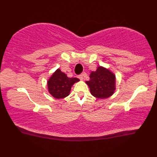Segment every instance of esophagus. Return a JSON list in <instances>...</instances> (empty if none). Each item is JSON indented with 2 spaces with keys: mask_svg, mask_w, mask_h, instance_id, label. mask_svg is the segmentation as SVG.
Masks as SVG:
<instances>
[{
  "mask_svg": "<svg viewBox=\"0 0 157 157\" xmlns=\"http://www.w3.org/2000/svg\"><path fill=\"white\" fill-rule=\"evenodd\" d=\"M84 75H85V73H81L80 75H78V78H79V79H82H82H84Z\"/></svg>",
  "mask_w": 157,
  "mask_h": 157,
  "instance_id": "1",
  "label": "esophagus"
}]
</instances>
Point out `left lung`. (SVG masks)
Returning a JSON list of instances; mask_svg holds the SVG:
<instances>
[{"label":"left lung","mask_w":157,"mask_h":157,"mask_svg":"<svg viewBox=\"0 0 157 157\" xmlns=\"http://www.w3.org/2000/svg\"><path fill=\"white\" fill-rule=\"evenodd\" d=\"M115 76L109 70L98 67L96 71L90 75V80L86 81L91 94L98 98L111 96L115 91Z\"/></svg>","instance_id":"1"}]
</instances>
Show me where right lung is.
Instances as JSON below:
<instances>
[{"label": "right lung", "instance_id": "add662e5", "mask_svg": "<svg viewBox=\"0 0 157 157\" xmlns=\"http://www.w3.org/2000/svg\"><path fill=\"white\" fill-rule=\"evenodd\" d=\"M79 80L76 78H68L58 69L48 82V91L56 98H65L69 94L73 84Z\"/></svg>", "mask_w": 157, "mask_h": 157}]
</instances>
